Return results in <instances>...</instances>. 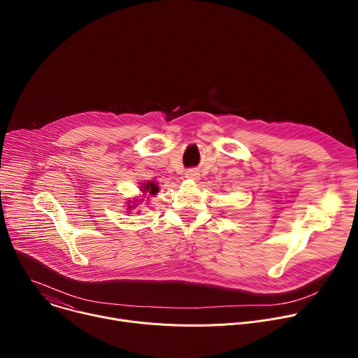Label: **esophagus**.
<instances>
[{
	"instance_id": "34e87169",
	"label": "esophagus",
	"mask_w": 358,
	"mask_h": 358,
	"mask_svg": "<svg viewBox=\"0 0 358 358\" xmlns=\"http://www.w3.org/2000/svg\"><path fill=\"white\" fill-rule=\"evenodd\" d=\"M185 177L189 178V180H198V178H199V173H198L196 170H188L187 174H185Z\"/></svg>"
}]
</instances>
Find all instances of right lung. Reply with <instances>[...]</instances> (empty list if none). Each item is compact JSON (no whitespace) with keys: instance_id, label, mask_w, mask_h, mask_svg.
I'll return each mask as SVG.
<instances>
[{"instance_id":"1","label":"right lung","mask_w":358,"mask_h":358,"mask_svg":"<svg viewBox=\"0 0 358 358\" xmlns=\"http://www.w3.org/2000/svg\"><path fill=\"white\" fill-rule=\"evenodd\" d=\"M140 189L143 192H148L150 195H156L159 192V185L155 184L152 181H148V182H141V187ZM136 206H129V208H134Z\"/></svg>"}]
</instances>
